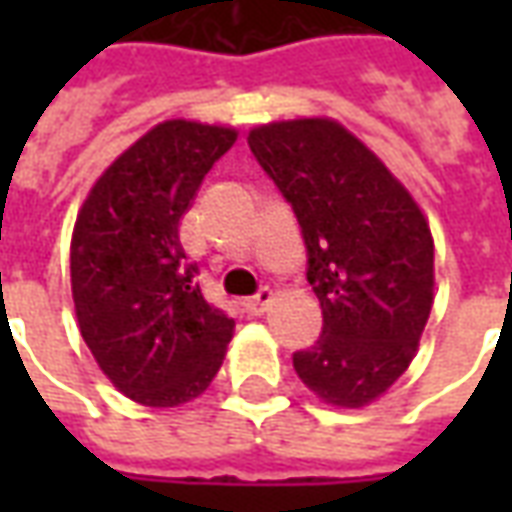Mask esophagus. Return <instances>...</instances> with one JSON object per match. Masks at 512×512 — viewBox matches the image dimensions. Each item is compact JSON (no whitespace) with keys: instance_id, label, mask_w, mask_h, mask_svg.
I'll return each mask as SVG.
<instances>
[{"instance_id":"1","label":"esophagus","mask_w":512,"mask_h":512,"mask_svg":"<svg viewBox=\"0 0 512 512\" xmlns=\"http://www.w3.org/2000/svg\"><path fill=\"white\" fill-rule=\"evenodd\" d=\"M271 301H274V293L268 288H263L257 296H252V299L246 301V307H249V312H255V315H263V312L271 307Z\"/></svg>"}]
</instances>
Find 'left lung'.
Listing matches in <instances>:
<instances>
[{
    "label": "left lung",
    "mask_w": 512,
    "mask_h": 512,
    "mask_svg": "<svg viewBox=\"0 0 512 512\" xmlns=\"http://www.w3.org/2000/svg\"><path fill=\"white\" fill-rule=\"evenodd\" d=\"M249 147L301 224L323 334L293 354L304 386L365 408L417 356L433 307V235L411 191L332 117L277 120Z\"/></svg>",
    "instance_id": "obj_1"
}]
</instances>
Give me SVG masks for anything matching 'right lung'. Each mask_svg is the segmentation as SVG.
<instances>
[{
    "mask_svg": "<svg viewBox=\"0 0 512 512\" xmlns=\"http://www.w3.org/2000/svg\"><path fill=\"white\" fill-rule=\"evenodd\" d=\"M238 131L164 120L104 169L71 238V293L84 343L104 376L150 408L200 397L235 321L202 299L180 219Z\"/></svg>",
    "mask_w": 512,
    "mask_h": 512,
    "instance_id": "add662e5",
    "label": "right lung"
}]
</instances>
